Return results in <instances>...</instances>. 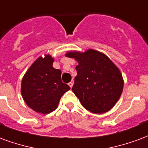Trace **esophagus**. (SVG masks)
I'll return each mask as SVG.
<instances>
[{
    "instance_id": "1",
    "label": "esophagus",
    "mask_w": 148,
    "mask_h": 148,
    "mask_svg": "<svg viewBox=\"0 0 148 148\" xmlns=\"http://www.w3.org/2000/svg\"><path fill=\"white\" fill-rule=\"evenodd\" d=\"M73 84H74V81H73V80H72V81L70 82L69 84V87L72 88V87H73Z\"/></svg>"
}]
</instances>
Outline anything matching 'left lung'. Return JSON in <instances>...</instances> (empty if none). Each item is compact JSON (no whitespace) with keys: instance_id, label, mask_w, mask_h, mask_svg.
Returning <instances> with one entry per match:
<instances>
[{"instance_id":"8db88e82","label":"left lung","mask_w":148,"mask_h":148,"mask_svg":"<svg viewBox=\"0 0 148 148\" xmlns=\"http://www.w3.org/2000/svg\"><path fill=\"white\" fill-rule=\"evenodd\" d=\"M65 56L78 62L72 90L82 106L94 114H103L113 108L121 95L124 80L110 59L95 49L70 51Z\"/></svg>"}]
</instances>
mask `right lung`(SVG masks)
I'll use <instances>...</instances> for the list:
<instances>
[{
	"label": "right lung",
	"instance_id": "add662e5",
	"mask_svg": "<svg viewBox=\"0 0 148 148\" xmlns=\"http://www.w3.org/2000/svg\"><path fill=\"white\" fill-rule=\"evenodd\" d=\"M53 63L50 55L39 57L23 77V99L30 108L39 114L55 110L61 96L70 89L61 81V71L54 69Z\"/></svg>",
	"mask_w": 148,
	"mask_h": 148
}]
</instances>
